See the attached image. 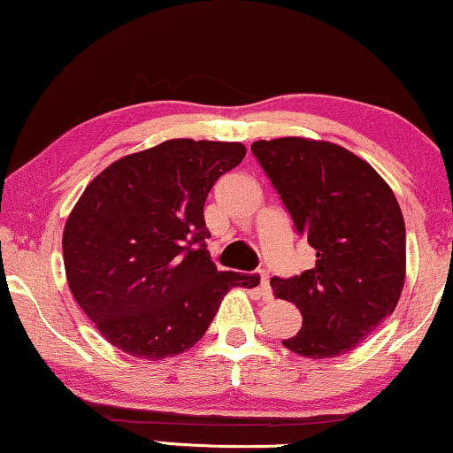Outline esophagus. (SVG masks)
Returning a JSON list of instances; mask_svg holds the SVG:
<instances>
[{
	"instance_id": "1",
	"label": "esophagus",
	"mask_w": 453,
	"mask_h": 453,
	"mask_svg": "<svg viewBox=\"0 0 453 453\" xmlns=\"http://www.w3.org/2000/svg\"><path fill=\"white\" fill-rule=\"evenodd\" d=\"M259 276V293H262L264 299H272V288H270V274L265 270L257 272Z\"/></svg>"
}]
</instances>
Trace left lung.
Segmentation results:
<instances>
[{
  "mask_svg": "<svg viewBox=\"0 0 453 453\" xmlns=\"http://www.w3.org/2000/svg\"><path fill=\"white\" fill-rule=\"evenodd\" d=\"M251 150L315 250L301 276L272 278L303 315L282 340L309 358L344 355L394 313L406 278V228L394 191L367 160L324 140L276 138Z\"/></svg>",
  "mask_w": 453,
  "mask_h": 453,
  "instance_id": "8db88e82",
  "label": "left lung"
}]
</instances>
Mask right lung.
Returning <instances> with one entry per match:
<instances>
[{"instance_id":"1","label":"right lung","mask_w":453,"mask_h":453,"mask_svg":"<svg viewBox=\"0 0 453 453\" xmlns=\"http://www.w3.org/2000/svg\"><path fill=\"white\" fill-rule=\"evenodd\" d=\"M239 142L166 140L96 175L67 216L64 265L80 309L103 338L160 361L206 334L222 296L257 274L216 270L203 203L243 160Z\"/></svg>"}]
</instances>
